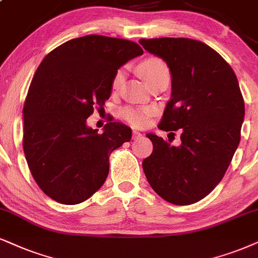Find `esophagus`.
<instances>
[{"label": "esophagus", "instance_id": "obj_1", "mask_svg": "<svg viewBox=\"0 0 258 258\" xmlns=\"http://www.w3.org/2000/svg\"><path fill=\"white\" fill-rule=\"evenodd\" d=\"M132 135H133V139H137V138H139L140 136H142V133H140L139 131H133Z\"/></svg>", "mask_w": 258, "mask_h": 258}]
</instances>
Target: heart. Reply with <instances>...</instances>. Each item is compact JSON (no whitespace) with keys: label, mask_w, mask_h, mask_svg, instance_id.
<instances>
[{"label":"heart","mask_w":258,"mask_h":258,"mask_svg":"<svg viewBox=\"0 0 258 258\" xmlns=\"http://www.w3.org/2000/svg\"><path fill=\"white\" fill-rule=\"evenodd\" d=\"M138 71L148 84L153 83L161 77L169 76L167 64L159 58H149V59L142 61L138 67ZM122 77L123 74L121 70H119L114 75L112 81V88L114 90H116L120 87L122 82ZM151 112L152 109L150 107H126L122 109L121 116L132 126H144Z\"/></svg>","instance_id":"heart-1"}]
</instances>
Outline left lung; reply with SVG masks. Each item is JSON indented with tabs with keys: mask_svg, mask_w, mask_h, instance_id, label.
Instances as JSON below:
<instances>
[{
	"mask_svg": "<svg viewBox=\"0 0 258 258\" xmlns=\"http://www.w3.org/2000/svg\"><path fill=\"white\" fill-rule=\"evenodd\" d=\"M171 74V97L158 128L177 131L171 145L148 133L153 151L143 161L150 185L165 201L190 205L224 177L240 142L244 100L232 68L213 48L188 38L140 39Z\"/></svg>",
	"mask_w": 258,
	"mask_h": 258,
	"instance_id": "8db88e82",
	"label": "left lung"
}]
</instances>
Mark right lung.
Returning <instances> with one entry per match:
<instances>
[{
	"label": "right lung",
	"mask_w": 258,
	"mask_h": 258,
	"mask_svg": "<svg viewBox=\"0 0 258 258\" xmlns=\"http://www.w3.org/2000/svg\"><path fill=\"white\" fill-rule=\"evenodd\" d=\"M142 54L133 41L90 34L61 44L38 67L24 106V151L35 182L54 201L89 199L108 176L110 152L131 140L121 122H108L100 135L87 119L109 99L119 68Z\"/></svg>",
	"instance_id": "1"
}]
</instances>
